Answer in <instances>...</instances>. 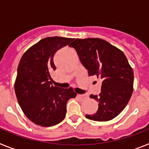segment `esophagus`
<instances>
[{
    "label": "esophagus",
    "mask_w": 149,
    "mask_h": 149,
    "mask_svg": "<svg viewBox=\"0 0 149 149\" xmlns=\"http://www.w3.org/2000/svg\"><path fill=\"white\" fill-rule=\"evenodd\" d=\"M77 97L81 99H84V98H87V95H80V94H77Z\"/></svg>",
    "instance_id": "esophagus-1"
}]
</instances>
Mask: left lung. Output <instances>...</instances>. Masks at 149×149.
Returning a JSON list of instances; mask_svg holds the SVG:
<instances>
[{"mask_svg":"<svg viewBox=\"0 0 149 149\" xmlns=\"http://www.w3.org/2000/svg\"><path fill=\"white\" fill-rule=\"evenodd\" d=\"M69 46L76 50L89 75L102 80L99 95H90L98 102V110L86 117L98 122L114 119L125 109L134 90V72L125 54L99 38L76 39Z\"/></svg>","mask_w":149,"mask_h":149,"instance_id":"1","label":"left lung"}]
</instances>
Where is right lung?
I'll return each instance as SVG.
<instances>
[{
    "instance_id": "obj_1",
    "label": "right lung",
    "mask_w": 149,
    "mask_h": 149,
    "mask_svg": "<svg viewBox=\"0 0 149 149\" xmlns=\"http://www.w3.org/2000/svg\"><path fill=\"white\" fill-rule=\"evenodd\" d=\"M73 40L46 37L22 56L15 81V95L24 113L37 125L50 127L61 122L65 117L67 102L77 96L72 87L53 86L51 77V72L56 70L54 54Z\"/></svg>"
}]
</instances>
